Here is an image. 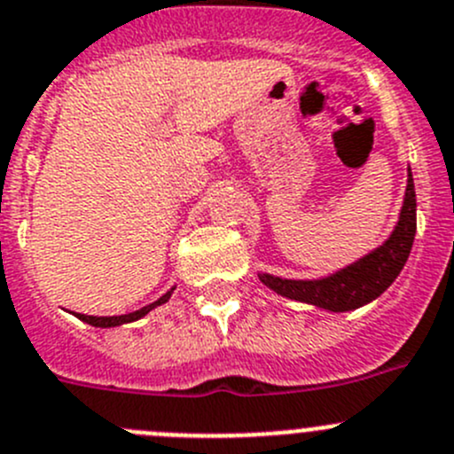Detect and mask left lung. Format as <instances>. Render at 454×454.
Instances as JSON below:
<instances>
[{
  "label": "left lung",
  "mask_w": 454,
  "mask_h": 454,
  "mask_svg": "<svg viewBox=\"0 0 454 454\" xmlns=\"http://www.w3.org/2000/svg\"><path fill=\"white\" fill-rule=\"evenodd\" d=\"M414 232H417V194H414L412 172H408V188H405L399 223L383 247L323 279H282L269 273H260V279L285 298L336 313L351 311L379 298L396 279L412 251Z\"/></svg>",
  "instance_id": "1"
}]
</instances>
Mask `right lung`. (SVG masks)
Instances as JSON below:
<instances>
[{
	"mask_svg": "<svg viewBox=\"0 0 454 454\" xmlns=\"http://www.w3.org/2000/svg\"><path fill=\"white\" fill-rule=\"evenodd\" d=\"M169 295H172V291H168V294H165L163 298L156 300V302L147 304V307L138 309V311H134V313H125V316H109V317L105 316V317H98V316H84V313H78V317H80V320H82V323L91 325V327H103V329H105V327H118V325L134 323V320H138V317H143V316H145V313H150L154 307H159V304L168 302Z\"/></svg>",
	"mask_w": 454,
	"mask_h": 454,
	"instance_id": "obj_1",
	"label": "right lung"
}]
</instances>
